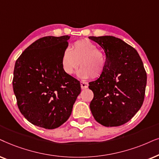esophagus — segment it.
Here are the masks:
<instances>
[{
  "mask_svg": "<svg viewBox=\"0 0 159 159\" xmlns=\"http://www.w3.org/2000/svg\"><path fill=\"white\" fill-rule=\"evenodd\" d=\"M89 86V84L87 82L84 81H81V87L82 89H87Z\"/></svg>",
  "mask_w": 159,
  "mask_h": 159,
  "instance_id": "obj_1",
  "label": "esophagus"
}]
</instances>
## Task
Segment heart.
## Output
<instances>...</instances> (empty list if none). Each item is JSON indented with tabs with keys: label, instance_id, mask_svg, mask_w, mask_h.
Returning a JSON list of instances; mask_svg holds the SVG:
<instances>
[{
	"label": "heart",
	"instance_id": "obj_1",
	"mask_svg": "<svg viewBox=\"0 0 159 159\" xmlns=\"http://www.w3.org/2000/svg\"><path fill=\"white\" fill-rule=\"evenodd\" d=\"M78 75L86 79L97 78L102 73L105 59L98 47L88 40L74 42L70 48L64 51L61 57V65L65 73L71 75L79 66Z\"/></svg>",
	"mask_w": 159,
	"mask_h": 159
}]
</instances>
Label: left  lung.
Here are the masks:
<instances>
[{
  "label": "left lung",
  "instance_id": "left-lung-1",
  "mask_svg": "<svg viewBox=\"0 0 159 159\" xmlns=\"http://www.w3.org/2000/svg\"><path fill=\"white\" fill-rule=\"evenodd\" d=\"M106 55L100 77L90 82L94 93L90 110L97 122L118 126L132 118L143 105L147 84L143 63L134 48L111 35L90 36Z\"/></svg>",
  "mask_w": 159,
  "mask_h": 159
}]
</instances>
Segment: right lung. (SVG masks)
I'll return each instance as SVG.
<instances>
[{"label": "right lung", "mask_w": 159, "mask_h": 159, "mask_svg": "<svg viewBox=\"0 0 159 159\" xmlns=\"http://www.w3.org/2000/svg\"><path fill=\"white\" fill-rule=\"evenodd\" d=\"M70 36H46L30 45L16 61L13 89L21 113L39 127L53 129L71 115L81 92L77 79L65 73L61 57Z\"/></svg>", "instance_id": "obj_1"}]
</instances>
